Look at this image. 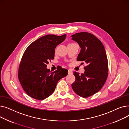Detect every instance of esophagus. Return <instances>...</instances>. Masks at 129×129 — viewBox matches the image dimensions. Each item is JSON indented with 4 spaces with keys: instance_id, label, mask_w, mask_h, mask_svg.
I'll return each mask as SVG.
<instances>
[{
    "instance_id": "esophagus-1",
    "label": "esophagus",
    "mask_w": 129,
    "mask_h": 129,
    "mask_svg": "<svg viewBox=\"0 0 129 129\" xmlns=\"http://www.w3.org/2000/svg\"><path fill=\"white\" fill-rule=\"evenodd\" d=\"M72 71H71V70H68V73H69V74H72Z\"/></svg>"
}]
</instances>
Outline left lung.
Returning a JSON list of instances; mask_svg holds the SVG:
<instances>
[{
  "label": "left lung",
  "mask_w": 129,
  "mask_h": 129,
  "mask_svg": "<svg viewBox=\"0 0 129 129\" xmlns=\"http://www.w3.org/2000/svg\"><path fill=\"white\" fill-rule=\"evenodd\" d=\"M71 37L81 48L77 60L87 64L84 74L79 75L74 72L76 79L72 87L78 95L87 98L98 92L107 80L108 64L106 52L100 41L90 33H77Z\"/></svg>",
  "instance_id": "8db88e82"
}]
</instances>
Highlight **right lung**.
I'll return each instance as SVG.
<instances>
[{
	"label": "right lung",
	"instance_id": "add662e5",
	"mask_svg": "<svg viewBox=\"0 0 129 129\" xmlns=\"http://www.w3.org/2000/svg\"><path fill=\"white\" fill-rule=\"evenodd\" d=\"M66 37V35H46L25 50L19 65L18 78L23 90L31 97L42 100L49 97L58 80L68 74L67 70L61 67L53 72L46 68L49 60L54 59L56 47Z\"/></svg>",
	"mask_w": 129,
	"mask_h": 129
}]
</instances>
